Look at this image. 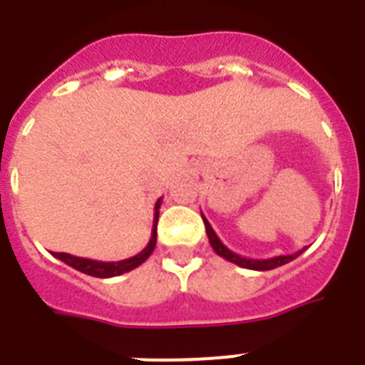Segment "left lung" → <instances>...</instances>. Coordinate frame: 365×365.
<instances>
[{"label":"left lung","instance_id":"8db88e82","mask_svg":"<svg viewBox=\"0 0 365 365\" xmlns=\"http://www.w3.org/2000/svg\"><path fill=\"white\" fill-rule=\"evenodd\" d=\"M202 221H205L206 235H208V241H210L212 248H214V252L217 254V256L225 257L227 261H230V263H235L237 267H243V269H250V270L278 269V267L287 265L289 261L296 259V257H298L299 254L305 250V248H302V250H298V252H294V254H287V256H274V257H269V259H250V257L240 256V254L232 252L228 247H225V245H222V241L217 237V234L214 232V228L210 227V222H208V219H206L205 215H202Z\"/></svg>","mask_w":365,"mask_h":365}]
</instances>
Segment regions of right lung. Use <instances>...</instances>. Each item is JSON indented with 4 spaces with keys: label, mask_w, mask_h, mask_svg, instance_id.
<instances>
[{
    "label": "right lung",
    "mask_w": 365,
    "mask_h": 365,
    "mask_svg": "<svg viewBox=\"0 0 365 365\" xmlns=\"http://www.w3.org/2000/svg\"><path fill=\"white\" fill-rule=\"evenodd\" d=\"M163 197L155 202V214H153V228H151V237L150 243L146 245L143 252H138L137 256L128 257L122 261H96V259H87V257H76L71 256L67 252H53L54 257L63 261L66 265L73 267V269L80 270V272L87 274V276H95V278H113V276H120L124 272L137 269L138 265H143L144 261L151 256L155 245H157V221H159V208Z\"/></svg>",
    "instance_id": "1"
}]
</instances>
